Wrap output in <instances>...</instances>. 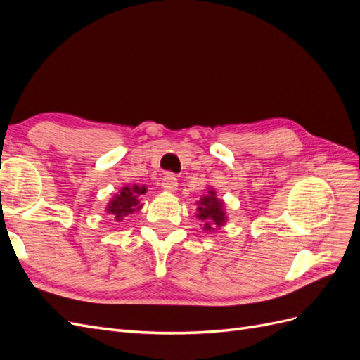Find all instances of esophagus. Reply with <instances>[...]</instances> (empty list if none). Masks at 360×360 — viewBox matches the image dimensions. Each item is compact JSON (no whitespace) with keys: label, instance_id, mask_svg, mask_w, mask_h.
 Listing matches in <instances>:
<instances>
[{"label":"esophagus","instance_id":"1","mask_svg":"<svg viewBox=\"0 0 360 360\" xmlns=\"http://www.w3.org/2000/svg\"><path fill=\"white\" fill-rule=\"evenodd\" d=\"M160 186H162V189L165 191V192H174V191H177L179 183H177L176 176H174V174H171V172H167L165 176L162 177Z\"/></svg>","mask_w":360,"mask_h":360}]
</instances>
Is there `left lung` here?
Here are the masks:
<instances>
[{
  "label": "left lung",
  "mask_w": 360,
  "mask_h": 360,
  "mask_svg": "<svg viewBox=\"0 0 360 360\" xmlns=\"http://www.w3.org/2000/svg\"><path fill=\"white\" fill-rule=\"evenodd\" d=\"M198 214L197 217L204 222V231H214L216 228L225 224L226 217L224 212V202L222 200L216 198V192L213 189L209 191V193L204 195V197L198 202Z\"/></svg>",
  "instance_id": "1"
}]
</instances>
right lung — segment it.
<instances>
[{
    "mask_svg": "<svg viewBox=\"0 0 360 360\" xmlns=\"http://www.w3.org/2000/svg\"><path fill=\"white\" fill-rule=\"evenodd\" d=\"M143 193H146V186L139 188L136 184H134L132 188L126 186L110 201V204L106 207V212L114 217L115 222H122L126 214L134 213L141 209L143 204H139L138 195Z\"/></svg>",
    "mask_w": 360,
    "mask_h": 360,
    "instance_id": "1",
    "label": "right lung"
}]
</instances>
